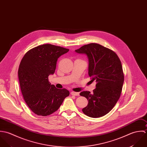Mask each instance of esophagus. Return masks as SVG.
I'll use <instances>...</instances> for the list:
<instances>
[{"label": "esophagus", "mask_w": 147, "mask_h": 147, "mask_svg": "<svg viewBox=\"0 0 147 147\" xmlns=\"http://www.w3.org/2000/svg\"><path fill=\"white\" fill-rule=\"evenodd\" d=\"M71 94L72 95H74V96H79L80 95V93L78 92H74V91H71Z\"/></svg>", "instance_id": "34e87169"}]
</instances>
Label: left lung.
<instances>
[{"label":"left lung","mask_w":147,"mask_h":147,"mask_svg":"<svg viewBox=\"0 0 147 147\" xmlns=\"http://www.w3.org/2000/svg\"><path fill=\"white\" fill-rule=\"evenodd\" d=\"M76 52L88 56V75L91 81L96 82L92 93H80L88 101L82 111L89 117H102L114 108L120 96L124 82L121 61L113 51L96 43L85 45Z\"/></svg>","instance_id":"obj_1"}]
</instances>
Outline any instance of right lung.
Listing matches in <instances>:
<instances>
[{
  "label": "right lung",
  "instance_id": "right-lung-1",
  "mask_svg": "<svg viewBox=\"0 0 147 147\" xmlns=\"http://www.w3.org/2000/svg\"><path fill=\"white\" fill-rule=\"evenodd\" d=\"M69 49L43 44L29 50L19 65L18 77L23 98L30 109L39 116L56 111L69 95L66 88L51 85L48 77L55 73L59 57Z\"/></svg>",
  "mask_w": 147,
  "mask_h": 147
}]
</instances>
